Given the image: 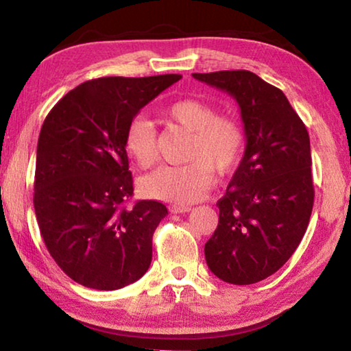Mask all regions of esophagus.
<instances>
[{"label": "esophagus", "mask_w": 351, "mask_h": 351, "mask_svg": "<svg viewBox=\"0 0 351 351\" xmlns=\"http://www.w3.org/2000/svg\"><path fill=\"white\" fill-rule=\"evenodd\" d=\"M170 210L171 212H175V213H186V212H190V210H192V207H190V206H171L170 207Z\"/></svg>", "instance_id": "obj_1"}]
</instances>
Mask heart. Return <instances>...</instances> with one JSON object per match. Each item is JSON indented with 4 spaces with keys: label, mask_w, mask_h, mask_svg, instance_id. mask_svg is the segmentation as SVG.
<instances>
[{
    "label": "heart",
    "mask_w": 351,
    "mask_h": 351,
    "mask_svg": "<svg viewBox=\"0 0 351 351\" xmlns=\"http://www.w3.org/2000/svg\"><path fill=\"white\" fill-rule=\"evenodd\" d=\"M165 119L192 133L184 165H164L144 178L142 190L156 199L178 206L197 203L213 182V169L228 173L245 153L246 132L240 121L218 116L210 104L182 99L164 111ZM125 148L141 167H152L158 159L156 132L145 119H134L125 132Z\"/></svg>",
    "instance_id": "b5f03b06"
}]
</instances>
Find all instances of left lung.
<instances>
[{
  "mask_svg": "<svg viewBox=\"0 0 351 351\" xmlns=\"http://www.w3.org/2000/svg\"><path fill=\"white\" fill-rule=\"evenodd\" d=\"M192 75L237 100L246 132L245 154L217 203L207 266L223 282L257 283L287 263L306 232L314 203L310 136L287 96L251 71Z\"/></svg>",
  "mask_w": 351,
  "mask_h": 351,
  "instance_id": "1",
  "label": "left lung"
}]
</instances>
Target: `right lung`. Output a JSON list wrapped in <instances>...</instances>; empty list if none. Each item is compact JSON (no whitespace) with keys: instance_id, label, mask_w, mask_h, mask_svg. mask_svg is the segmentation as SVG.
Masks as SVG:
<instances>
[{"instance_id":"1","label":"right lung","mask_w":351,"mask_h":351,"mask_svg":"<svg viewBox=\"0 0 351 351\" xmlns=\"http://www.w3.org/2000/svg\"><path fill=\"white\" fill-rule=\"evenodd\" d=\"M181 79L100 77L82 83L46 116L37 145L34 207L47 251L86 288L112 291L145 274L167 207L133 197L125 132L141 108Z\"/></svg>"}]
</instances>
